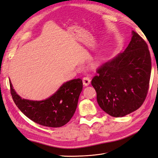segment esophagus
<instances>
[{
    "instance_id": "34e87169",
    "label": "esophagus",
    "mask_w": 158,
    "mask_h": 158,
    "mask_svg": "<svg viewBox=\"0 0 158 158\" xmlns=\"http://www.w3.org/2000/svg\"><path fill=\"white\" fill-rule=\"evenodd\" d=\"M83 84L85 85V86H88V85L90 84L91 80L88 77H84L82 80Z\"/></svg>"
}]
</instances>
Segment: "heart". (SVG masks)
Listing matches in <instances>:
<instances>
[{"label":"heart","instance_id":"b5f03b06","mask_svg":"<svg viewBox=\"0 0 158 158\" xmlns=\"http://www.w3.org/2000/svg\"><path fill=\"white\" fill-rule=\"evenodd\" d=\"M99 62L98 60H95V61L92 62V66L93 68H97L99 66Z\"/></svg>","mask_w":158,"mask_h":158}]
</instances>
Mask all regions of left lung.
Returning <instances> with one entry per match:
<instances>
[{
	"label": "left lung",
	"instance_id": "8db88e82",
	"mask_svg": "<svg viewBox=\"0 0 158 158\" xmlns=\"http://www.w3.org/2000/svg\"><path fill=\"white\" fill-rule=\"evenodd\" d=\"M124 52L104 63L92 80L99 107L109 115L122 117L144 103L149 88L151 56L145 41L132 31Z\"/></svg>",
	"mask_w": 158,
	"mask_h": 158
}]
</instances>
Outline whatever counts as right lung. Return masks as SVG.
Masks as SVG:
<instances>
[{
  "label": "right lung",
  "instance_id": "add662e5",
  "mask_svg": "<svg viewBox=\"0 0 158 158\" xmlns=\"http://www.w3.org/2000/svg\"><path fill=\"white\" fill-rule=\"evenodd\" d=\"M10 85L14 103L27 117L41 125L55 128L64 126L73 117L83 88L82 80H71L64 83L49 98L33 101L18 95L10 80Z\"/></svg>",
  "mask_w": 158,
  "mask_h": 158
}]
</instances>
